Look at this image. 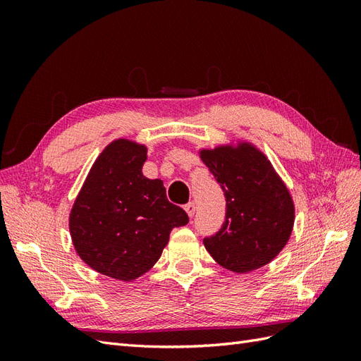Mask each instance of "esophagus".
<instances>
[{
  "label": "esophagus",
  "mask_w": 361,
  "mask_h": 361,
  "mask_svg": "<svg viewBox=\"0 0 361 361\" xmlns=\"http://www.w3.org/2000/svg\"><path fill=\"white\" fill-rule=\"evenodd\" d=\"M185 211H187L190 218H192L194 214H195V204H194V202H190V203L185 204Z\"/></svg>",
  "instance_id": "esophagus-1"
}]
</instances>
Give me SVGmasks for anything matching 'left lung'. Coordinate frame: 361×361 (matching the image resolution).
I'll use <instances>...</instances> for the list:
<instances>
[{"mask_svg": "<svg viewBox=\"0 0 361 361\" xmlns=\"http://www.w3.org/2000/svg\"><path fill=\"white\" fill-rule=\"evenodd\" d=\"M202 161L220 183L226 218L203 244L221 267L250 272L267 265L286 245L293 203L267 157L251 145L202 150Z\"/></svg>", "mask_w": 361, "mask_h": 361, "instance_id": "1", "label": "left lung"}]
</instances>
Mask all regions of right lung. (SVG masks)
<instances>
[{
	"label": "right lung",
	"instance_id": "obj_1",
	"mask_svg": "<svg viewBox=\"0 0 361 361\" xmlns=\"http://www.w3.org/2000/svg\"><path fill=\"white\" fill-rule=\"evenodd\" d=\"M147 149L128 140L108 146L75 200L69 228L76 253L104 276L130 281L157 264L174 227L190 218L167 200L159 179L141 173Z\"/></svg>",
	"mask_w": 361,
	"mask_h": 361
}]
</instances>
